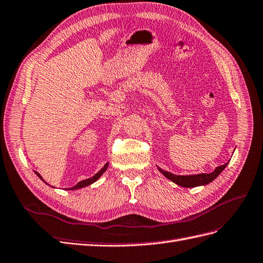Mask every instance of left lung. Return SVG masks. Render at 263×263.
Returning <instances> with one entry per match:
<instances>
[{"mask_svg": "<svg viewBox=\"0 0 263 263\" xmlns=\"http://www.w3.org/2000/svg\"><path fill=\"white\" fill-rule=\"evenodd\" d=\"M229 163H225L224 165L217 166L212 173H200V174H191V176H178V174H173L168 171L162 170L161 167L157 166L159 171L164 176L166 179L171 180L172 182L176 184L183 186V188H194V186L198 185H206L208 183H211L212 181H214L216 178H217L221 171L227 166Z\"/></svg>", "mask_w": 263, "mask_h": 263, "instance_id": "obj_1", "label": "left lung"}]
</instances>
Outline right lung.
I'll list each match as a JSON object with an SVG mask.
<instances>
[{
	"label": "right lung",
	"mask_w": 263,
	"mask_h": 263,
	"mask_svg": "<svg viewBox=\"0 0 263 263\" xmlns=\"http://www.w3.org/2000/svg\"><path fill=\"white\" fill-rule=\"evenodd\" d=\"M108 165H109V163H106V164H104V166L101 168V170L99 171L98 173H96L95 176H93L92 178H89V179H85V180L80 181V182H79L78 184H75L74 186H72V188H69L68 190H77V189H81V188H84V186H87V185L92 184L93 182H96V181H97L99 178H100L104 172H106V170L108 168ZM34 172H36V171H34ZM36 174H37V176H38L40 179H42V180L44 181L43 177L40 176V174H39L38 172H36ZM44 182H45V181H44Z\"/></svg>",
	"instance_id": "right-lung-1"
}]
</instances>
